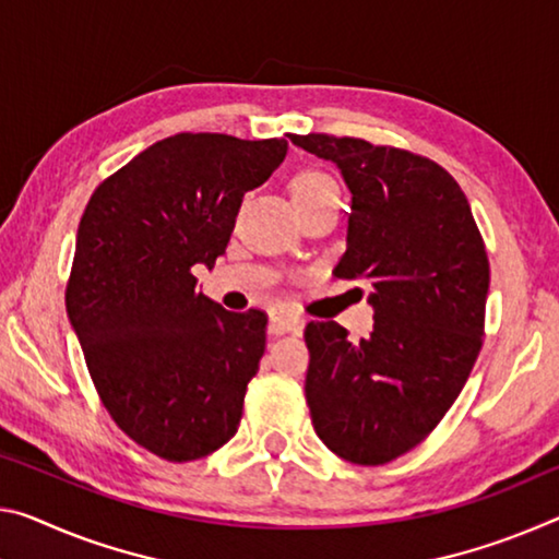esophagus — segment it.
<instances>
[{
  "instance_id": "1",
  "label": "esophagus",
  "mask_w": 559,
  "mask_h": 559,
  "mask_svg": "<svg viewBox=\"0 0 559 559\" xmlns=\"http://www.w3.org/2000/svg\"><path fill=\"white\" fill-rule=\"evenodd\" d=\"M306 321L298 313H290L286 308H273L269 333L283 335V333H304Z\"/></svg>"
}]
</instances>
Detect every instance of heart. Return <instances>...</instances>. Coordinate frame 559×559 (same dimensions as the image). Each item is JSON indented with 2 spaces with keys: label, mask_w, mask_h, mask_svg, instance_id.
Wrapping results in <instances>:
<instances>
[{
  "label": "heart",
  "mask_w": 559,
  "mask_h": 559,
  "mask_svg": "<svg viewBox=\"0 0 559 559\" xmlns=\"http://www.w3.org/2000/svg\"><path fill=\"white\" fill-rule=\"evenodd\" d=\"M331 191H338V186H335L331 176L321 171V168H304V171H298L294 179H290V193H294L296 206L298 203L325 197V193Z\"/></svg>",
  "instance_id": "heart-1"
}]
</instances>
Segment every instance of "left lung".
I'll list each match as a JSON object with an SVG mask.
<instances>
[{"instance_id":"8db88e82","label":"left lung","mask_w":559,"mask_h":559,"mask_svg":"<svg viewBox=\"0 0 559 559\" xmlns=\"http://www.w3.org/2000/svg\"><path fill=\"white\" fill-rule=\"evenodd\" d=\"M338 164L353 193L335 276L368 281V338L335 321L306 325V401L335 455L385 465L430 436L483 348L490 263L471 203L428 156L366 139L290 134Z\"/></svg>"}]
</instances>
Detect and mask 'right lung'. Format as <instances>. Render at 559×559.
Segmentation results:
<instances>
[{
	"label": "right lung",
	"mask_w": 559,
	"mask_h": 559,
	"mask_svg": "<svg viewBox=\"0 0 559 559\" xmlns=\"http://www.w3.org/2000/svg\"><path fill=\"white\" fill-rule=\"evenodd\" d=\"M283 139L176 134L96 186L76 231L67 313L106 413L168 463L231 440L265 350L263 311L231 313L197 294L243 193L286 156Z\"/></svg>",
	"instance_id": "right-lung-1"
}]
</instances>
